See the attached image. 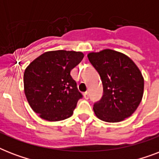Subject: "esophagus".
Returning a JSON list of instances; mask_svg holds the SVG:
<instances>
[{
    "label": "esophagus",
    "instance_id": "1",
    "mask_svg": "<svg viewBox=\"0 0 159 159\" xmlns=\"http://www.w3.org/2000/svg\"><path fill=\"white\" fill-rule=\"evenodd\" d=\"M83 96H84L85 99H88V98H89V92H84V94H83Z\"/></svg>",
    "mask_w": 159,
    "mask_h": 159
}]
</instances>
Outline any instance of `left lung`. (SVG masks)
Listing matches in <instances>:
<instances>
[{
    "label": "left lung",
    "instance_id": "obj_1",
    "mask_svg": "<svg viewBox=\"0 0 159 159\" xmlns=\"http://www.w3.org/2000/svg\"><path fill=\"white\" fill-rule=\"evenodd\" d=\"M87 57L103 85L102 99L93 106L95 115L111 123L129 117L143 98L144 82L139 67L128 56L112 49L92 52Z\"/></svg>",
    "mask_w": 159,
    "mask_h": 159
}]
</instances>
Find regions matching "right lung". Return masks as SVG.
Wrapping results in <instances>:
<instances>
[{
  "label": "right lung",
  "instance_id": "obj_1",
  "mask_svg": "<svg viewBox=\"0 0 159 159\" xmlns=\"http://www.w3.org/2000/svg\"><path fill=\"white\" fill-rule=\"evenodd\" d=\"M82 52L56 50L41 54L26 67V99L39 117L59 121L72 116L82 95L70 72L82 60Z\"/></svg>",
  "mask_w": 159,
  "mask_h": 159
}]
</instances>
